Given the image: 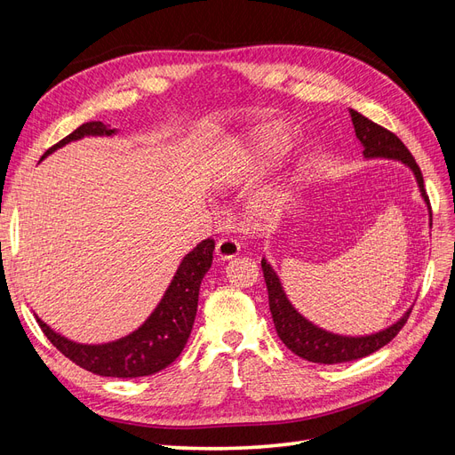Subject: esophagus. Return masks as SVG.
Masks as SVG:
<instances>
[{"instance_id":"esophagus-1","label":"esophagus","mask_w":455,"mask_h":455,"mask_svg":"<svg viewBox=\"0 0 455 455\" xmlns=\"http://www.w3.org/2000/svg\"><path fill=\"white\" fill-rule=\"evenodd\" d=\"M241 252V244L235 239H220L216 243V256L220 259H231Z\"/></svg>"}]
</instances>
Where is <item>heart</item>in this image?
Listing matches in <instances>:
<instances>
[{
	"label": "heart",
	"instance_id": "b5f03b06",
	"mask_svg": "<svg viewBox=\"0 0 455 455\" xmlns=\"http://www.w3.org/2000/svg\"><path fill=\"white\" fill-rule=\"evenodd\" d=\"M249 156L229 157L218 164L216 178L222 186H243L249 184L266 172L273 157H277L288 146V132L281 127L267 125L254 131L251 136ZM299 184L296 172H286L279 180L271 182L256 196L252 203V212L258 220L279 218L286 203L292 199Z\"/></svg>",
	"mask_w": 455,
	"mask_h": 455
}]
</instances>
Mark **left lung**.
Here are the masks:
<instances>
[{
	"label": "left lung",
	"mask_w": 455,
	"mask_h": 455,
	"mask_svg": "<svg viewBox=\"0 0 455 455\" xmlns=\"http://www.w3.org/2000/svg\"><path fill=\"white\" fill-rule=\"evenodd\" d=\"M349 116L355 127L356 140L361 142L363 148V157L366 161L370 159H387L403 163L408 167L416 178V184L419 189V196L423 203L427 204V211H429V228H431V206L429 197L425 194L423 188V176L418 167V163L411 157L408 148L398 140V136L376 125L374 121H370L363 114L355 112L349 108ZM261 271H264V279L269 294V311L275 323V330L281 338L284 346L291 349L294 355L301 356L309 363H319V364H339V363H349L363 359L374 351L381 349L387 343L401 332V328L408 321L411 307H408L403 316L387 328H381L378 332L363 334V336H347V334H338L332 330H326L319 324L309 321L307 316L301 315L291 299H288L284 286L281 283L279 273L273 269V266L267 261V258H261Z\"/></svg>",
	"instance_id": "1"
}]
</instances>
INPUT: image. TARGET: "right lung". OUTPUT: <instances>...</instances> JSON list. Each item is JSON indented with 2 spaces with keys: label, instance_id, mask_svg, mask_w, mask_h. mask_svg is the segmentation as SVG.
Returning <instances> with one entry per match:
<instances>
[{
  "label": "right lung",
  "instance_id": "add662e5",
  "mask_svg": "<svg viewBox=\"0 0 455 455\" xmlns=\"http://www.w3.org/2000/svg\"><path fill=\"white\" fill-rule=\"evenodd\" d=\"M117 129H108L102 121H89L77 127L64 140L47 149L41 161L52 151L77 142L85 136H116ZM214 241L204 239L196 244L180 261L171 284L156 309L131 334L108 343H77L45 324L36 315L47 339L64 356L92 374L106 378H142L167 368L182 353L197 315L199 288L206 271L212 266Z\"/></svg>",
  "mask_w": 455,
  "mask_h": 455
}]
</instances>
